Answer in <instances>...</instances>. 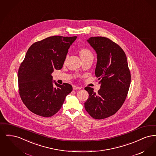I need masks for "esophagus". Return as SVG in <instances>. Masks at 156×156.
Instances as JSON below:
<instances>
[{
    "label": "esophagus",
    "mask_w": 156,
    "mask_h": 156,
    "mask_svg": "<svg viewBox=\"0 0 156 156\" xmlns=\"http://www.w3.org/2000/svg\"><path fill=\"white\" fill-rule=\"evenodd\" d=\"M81 87H79L77 86H73V89L74 90H76V89H81Z\"/></svg>",
    "instance_id": "34e87169"
}]
</instances>
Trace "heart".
Returning a JSON list of instances; mask_svg holds the SVG:
<instances>
[{"label":"heart","instance_id":"heart-1","mask_svg":"<svg viewBox=\"0 0 156 156\" xmlns=\"http://www.w3.org/2000/svg\"><path fill=\"white\" fill-rule=\"evenodd\" d=\"M80 55L81 57H88V56H92L93 57L92 53L89 50V49L87 48H83L80 50Z\"/></svg>","mask_w":156,"mask_h":156}]
</instances>
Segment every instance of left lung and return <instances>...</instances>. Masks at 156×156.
<instances>
[{
  "label": "left lung",
  "instance_id": "8db88e82",
  "mask_svg": "<svg viewBox=\"0 0 156 156\" xmlns=\"http://www.w3.org/2000/svg\"><path fill=\"white\" fill-rule=\"evenodd\" d=\"M87 41L97 52L95 74L101 88L96 93L89 87L85 88L89 94L85 108L93 118L105 119L116 113L124 103L130 72L126 54L119 45L106 37H90Z\"/></svg>",
  "mask_w": 156,
  "mask_h": 156
}]
</instances>
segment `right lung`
<instances>
[{
	"mask_svg": "<svg viewBox=\"0 0 156 156\" xmlns=\"http://www.w3.org/2000/svg\"><path fill=\"white\" fill-rule=\"evenodd\" d=\"M76 36L47 37L31 45L18 71L19 95L33 113L51 117L59 111L73 90L67 83L53 87L51 74L63 66L70 45Z\"/></svg>",
	"mask_w": 156,
	"mask_h": 156,
	"instance_id": "right-lung-1",
	"label": "right lung"
}]
</instances>
